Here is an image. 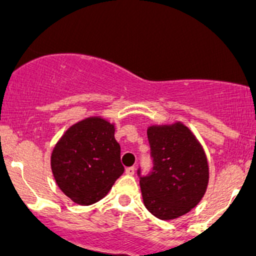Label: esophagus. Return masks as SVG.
Returning <instances> with one entry per match:
<instances>
[{"label":"esophagus","instance_id":"esophagus-1","mask_svg":"<svg viewBox=\"0 0 256 256\" xmlns=\"http://www.w3.org/2000/svg\"><path fill=\"white\" fill-rule=\"evenodd\" d=\"M134 172H136V168H134V167H128V168H126V174L134 176Z\"/></svg>","mask_w":256,"mask_h":256}]
</instances>
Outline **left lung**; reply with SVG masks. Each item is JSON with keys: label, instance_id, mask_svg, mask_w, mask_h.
I'll list each match as a JSON object with an SVG mask.
<instances>
[{"label": "left lung", "instance_id": "1", "mask_svg": "<svg viewBox=\"0 0 256 256\" xmlns=\"http://www.w3.org/2000/svg\"><path fill=\"white\" fill-rule=\"evenodd\" d=\"M152 172L140 176L146 210L161 220L179 218L198 204L207 190L210 168L198 138L182 122L149 126Z\"/></svg>", "mask_w": 256, "mask_h": 256}]
</instances>
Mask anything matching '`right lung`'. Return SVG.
Returning a JSON list of instances; mask_svg holds the SVG:
<instances>
[{"label":"right lung","mask_w":256,"mask_h":256,"mask_svg":"<svg viewBox=\"0 0 256 256\" xmlns=\"http://www.w3.org/2000/svg\"><path fill=\"white\" fill-rule=\"evenodd\" d=\"M116 128L101 116L72 125L52 152L58 186L78 204L89 206L107 195L124 173Z\"/></svg>","instance_id":"1"}]
</instances>
